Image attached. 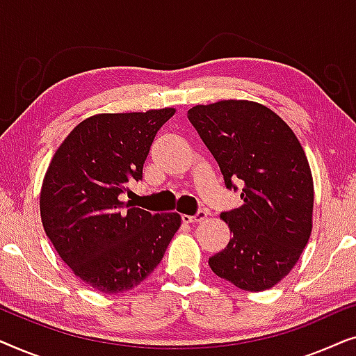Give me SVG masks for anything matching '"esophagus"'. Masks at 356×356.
<instances>
[{"label": "esophagus", "instance_id": "34e87169", "mask_svg": "<svg viewBox=\"0 0 356 356\" xmlns=\"http://www.w3.org/2000/svg\"><path fill=\"white\" fill-rule=\"evenodd\" d=\"M183 222L184 223H196V222H202L207 218V212L206 211H197L194 216H183Z\"/></svg>", "mask_w": 356, "mask_h": 356}]
</instances>
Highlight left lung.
<instances>
[{"mask_svg":"<svg viewBox=\"0 0 356 356\" xmlns=\"http://www.w3.org/2000/svg\"><path fill=\"white\" fill-rule=\"evenodd\" d=\"M188 120L217 160L225 186H241L243 206L220 216L233 236L209 266L241 290L270 289L298 262L313 227L305 150L289 124L256 102L196 105Z\"/></svg>","mask_w":356,"mask_h":356,"instance_id":"1","label":"left lung"}]
</instances>
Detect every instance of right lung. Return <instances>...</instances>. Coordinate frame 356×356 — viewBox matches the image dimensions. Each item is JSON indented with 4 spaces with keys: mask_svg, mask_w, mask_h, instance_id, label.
<instances>
[{
    "mask_svg": "<svg viewBox=\"0 0 356 356\" xmlns=\"http://www.w3.org/2000/svg\"><path fill=\"white\" fill-rule=\"evenodd\" d=\"M173 108L104 113L76 126L43 178L40 216L58 254L102 293L138 286L162 261L181 225L178 213L133 207L124 196L143 179L157 131Z\"/></svg>",
    "mask_w": 356,
    "mask_h": 356,
    "instance_id": "obj_1",
    "label": "right lung"
}]
</instances>
